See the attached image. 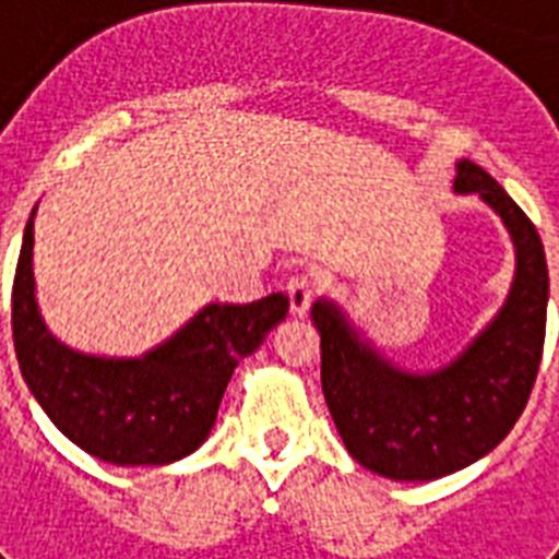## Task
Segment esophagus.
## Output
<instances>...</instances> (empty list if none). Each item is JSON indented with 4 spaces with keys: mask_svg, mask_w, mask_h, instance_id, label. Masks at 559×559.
Here are the masks:
<instances>
[{
    "mask_svg": "<svg viewBox=\"0 0 559 559\" xmlns=\"http://www.w3.org/2000/svg\"><path fill=\"white\" fill-rule=\"evenodd\" d=\"M313 293H316V284L313 278L307 275V272H296L287 284V296H289V307H293V313L296 316H305L310 301H313Z\"/></svg>",
    "mask_w": 559,
    "mask_h": 559,
    "instance_id": "obj_1",
    "label": "esophagus"
}]
</instances>
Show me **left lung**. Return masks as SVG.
Listing matches in <instances>:
<instances>
[{"label":"left lung","mask_w":559,"mask_h":559,"mask_svg":"<svg viewBox=\"0 0 559 559\" xmlns=\"http://www.w3.org/2000/svg\"><path fill=\"white\" fill-rule=\"evenodd\" d=\"M455 191L504 219L516 246V278L502 313L452 366L408 373L357 340L331 301H316L322 391L348 452L397 481L450 476L504 441L537 380L546 345L548 263L528 214L476 162H459Z\"/></svg>","instance_id":"obj_1"}]
</instances>
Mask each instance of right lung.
Listing matches in <instances>:
<instances>
[{
    "label": "right lung",
    "mask_w": 559,
    "mask_h": 559,
    "mask_svg": "<svg viewBox=\"0 0 559 559\" xmlns=\"http://www.w3.org/2000/svg\"><path fill=\"white\" fill-rule=\"evenodd\" d=\"M34 211L13 275V348L31 394L81 450L109 464H170L191 455L217 420L237 362L287 316L272 293L252 305H209L142 359L74 354L46 331L34 301Z\"/></svg>",
    "instance_id": "1"
}]
</instances>
